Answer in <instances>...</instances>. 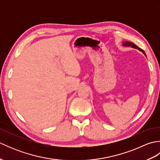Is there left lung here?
Returning a JSON list of instances; mask_svg holds the SVG:
<instances>
[{
    "label": "left lung",
    "instance_id": "obj_1",
    "mask_svg": "<svg viewBox=\"0 0 160 160\" xmlns=\"http://www.w3.org/2000/svg\"><path fill=\"white\" fill-rule=\"evenodd\" d=\"M122 46H123V47H132V48H134V49L140 50V52H142L146 56V53H144L143 50L140 49V47H138L136 45H135L134 43H132L131 42H122Z\"/></svg>",
    "mask_w": 160,
    "mask_h": 160
}]
</instances>
